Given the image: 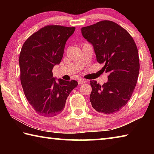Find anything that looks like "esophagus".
Instances as JSON below:
<instances>
[{
	"label": "esophagus",
	"mask_w": 154,
	"mask_h": 154,
	"mask_svg": "<svg viewBox=\"0 0 154 154\" xmlns=\"http://www.w3.org/2000/svg\"><path fill=\"white\" fill-rule=\"evenodd\" d=\"M85 82H86V81H85V79H79V80H78V83H79V85L83 84V83H85Z\"/></svg>",
	"instance_id": "esophagus-1"
}]
</instances>
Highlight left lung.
Returning a JSON list of instances; mask_svg holds the SVG:
<instances>
[{
    "instance_id": "obj_1",
    "label": "left lung",
    "mask_w": 154,
    "mask_h": 154,
    "mask_svg": "<svg viewBox=\"0 0 154 154\" xmlns=\"http://www.w3.org/2000/svg\"><path fill=\"white\" fill-rule=\"evenodd\" d=\"M83 37L94 47L96 60L103 64L108 82L100 85L90 81V100L100 113H118L131 98L139 76L140 64L134 41L124 28L112 21L103 20L83 27Z\"/></svg>"
}]
</instances>
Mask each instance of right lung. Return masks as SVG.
I'll return each mask as SVG.
<instances>
[{"mask_svg":"<svg viewBox=\"0 0 154 154\" xmlns=\"http://www.w3.org/2000/svg\"><path fill=\"white\" fill-rule=\"evenodd\" d=\"M75 27L49 25L32 34L21 49L20 81L28 103L36 113L51 118L64 110L77 81L56 80L52 69L62 58L65 44Z\"/></svg>","mask_w":154,"mask_h":154,"instance_id":"add662e5","label":"right lung"}]
</instances>
